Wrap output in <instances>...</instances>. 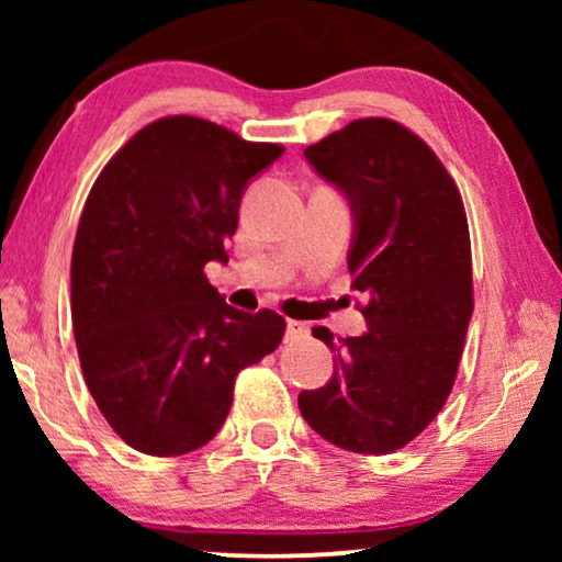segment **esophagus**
I'll return each instance as SVG.
<instances>
[{"mask_svg": "<svg viewBox=\"0 0 562 562\" xmlns=\"http://www.w3.org/2000/svg\"><path fill=\"white\" fill-rule=\"evenodd\" d=\"M306 335H310V325H306V322H296V319L286 322V340H302Z\"/></svg>", "mask_w": 562, "mask_h": 562, "instance_id": "1", "label": "esophagus"}]
</instances>
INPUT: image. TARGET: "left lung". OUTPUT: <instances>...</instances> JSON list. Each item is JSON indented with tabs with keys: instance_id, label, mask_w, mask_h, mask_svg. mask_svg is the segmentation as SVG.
Masks as SVG:
<instances>
[{
	"instance_id": "8db88e82",
	"label": "left lung",
	"mask_w": 562,
	"mask_h": 562,
	"mask_svg": "<svg viewBox=\"0 0 562 562\" xmlns=\"http://www.w3.org/2000/svg\"><path fill=\"white\" fill-rule=\"evenodd\" d=\"M352 214L350 286L366 294V333L335 342L322 389L299 409L327 442L386 456L412 442L448 402L473 314L471 237L450 173L394 120H356L304 150Z\"/></svg>"
}]
</instances>
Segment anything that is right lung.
<instances>
[{"label": "right lung", "instance_id": "right-lung-1", "mask_svg": "<svg viewBox=\"0 0 562 562\" xmlns=\"http://www.w3.org/2000/svg\"><path fill=\"white\" fill-rule=\"evenodd\" d=\"M281 153L176 114L130 137L91 187L71 256L74 337L89 394L130 448H202L235 375L279 348L281 314L229 306L204 266L227 263L245 189Z\"/></svg>", "mask_w": 562, "mask_h": 562}]
</instances>
